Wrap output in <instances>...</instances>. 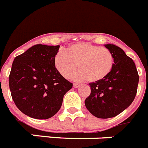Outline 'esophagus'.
I'll return each mask as SVG.
<instances>
[{
  "mask_svg": "<svg viewBox=\"0 0 148 148\" xmlns=\"http://www.w3.org/2000/svg\"><path fill=\"white\" fill-rule=\"evenodd\" d=\"M81 86V84H73V87H75V88H78V87H79Z\"/></svg>",
  "mask_w": 148,
  "mask_h": 148,
  "instance_id": "1",
  "label": "esophagus"
}]
</instances>
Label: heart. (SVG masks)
Wrapping results in <instances>:
<instances>
[{
  "label": "heart",
  "instance_id": "obj_1",
  "mask_svg": "<svg viewBox=\"0 0 148 148\" xmlns=\"http://www.w3.org/2000/svg\"><path fill=\"white\" fill-rule=\"evenodd\" d=\"M114 56L107 48L87 42L73 44L65 51H59L54 57L56 70L64 78H69L76 70L78 79L97 82L110 75L114 66Z\"/></svg>",
  "mask_w": 148,
  "mask_h": 148
}]
</instances>
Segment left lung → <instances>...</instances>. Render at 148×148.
I'll return each instance as SVG.
<instances>
[{"label":"left lung","instance_id":"obj_1","mask_svg":"<svg viewBox=\"0 0 148 148\" xmlns=\"http://www.w3.org/2000/svg\"><path fill=\"white\" fill-rule=\"evenodd\" d=\"M105 47L114 56L113 70L103 80L89 84L91 92L84 101L87 109L99 119L113 118L127 108L136 97L139 78L135 63L122 49L113 44Z\"/></svg>","mask_w":148,"mask_h":148}]
</instances>
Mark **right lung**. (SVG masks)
I'll use <instances>...</instances> for the list:
<instances>
[{
	"mask_svg": "<svg viewBox=\"0 0 148 148\" xmlns=\"http://www.w3.org/2000/svg\"><path fill=\"white\" fill-rule=\"evenodd\" d=\"M59 47L36 44L12 63L9 76L12 98L17 108L31 118L47 119L56 115L64 95L73 87L55 66Z\"/></svg>",
	"mask_w": 148,
	"mask_h": 148,
	"instance_id": "1",
	"label": "right lung"
}]
</instances>
